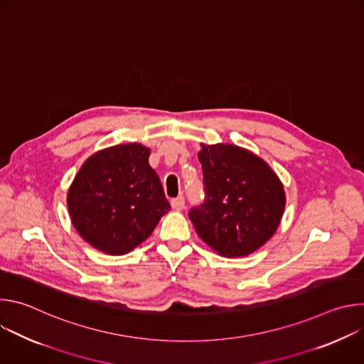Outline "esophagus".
Instances as JSON below:
<instances>
[{"mask_svg":"<svg viewBox=\"0 0 364 364\" xmlns=\"http://www.w3.org/2000/svg\"><path fill=\"white\" fill-rule=\"evenodd\" d=\"M184 205H186V201H184L183 196H178V197L171 200V207H173L174 210H183Z\"/></svg>","mask_w":364,"mask_h":364,"instance_id":"1","label":"esophagus"}]
</instances>
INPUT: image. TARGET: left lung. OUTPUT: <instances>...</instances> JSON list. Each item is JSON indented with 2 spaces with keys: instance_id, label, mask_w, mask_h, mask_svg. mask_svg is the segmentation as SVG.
Masks as SVG:
<instances>
[{
  "instance_id": "left-lung-1",
  "label": "left lung",
  "mask_w": 364,
  "mask_h": 364,
  "mask_svg": "<svg viewBox=\"0 0 364 364\" xmlns=\"http://www.w3.org/2000/svg\"><path fill=\"white\" fill-rule=\"evenodd\" d=\"M204 201L188 218L197 235L222 256H246L277 232L285 191L272 168L253 152L230 145L201 144Z\"/></svg>"
}]
</instances>
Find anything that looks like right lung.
I'll return each instance as SVG.
<instances>
[{
    "mask_svg": "<svg viewBox=\"0 0 364 364\" xmlns=\"http://www.w3.org/2000/svg\"><path fill=\"white\" fill-rule=\"evenodd\" d=\"M149 148L131 142L97 151L77 171L68 209L77 233L108 255L142 243L171 209L148 163Z\"/></svg>",
    "mask_w": 364,
    "mask_h": 364,
    "instance_id": "right-lung-1",
    "label": "right lung"
}]
</instances>
